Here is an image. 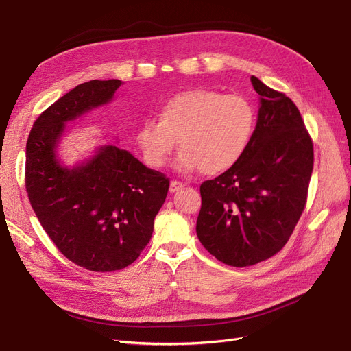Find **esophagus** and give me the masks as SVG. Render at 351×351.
Masks as SVG:
<instances>
[{
	"instance_id": "34e87169",
	"label": "esophagus",
	"mask_w": 351,
	"mask_h": 351,
	"mask_svg": "<svg viewBox=\"0 0 351 351\" xmlns=\"http://www.w3.org/2000/svg\"><path fill=\"white\" fill-rule=\"evenodd\" d=\"M183 187H184V184L181 183V181H177V180H173L171 183H170V191H171V193H177V191H180Z\"/></svg>"
}]
</instances>
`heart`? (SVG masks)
Masks as SVG:
<instances>
[{
    "label": "heart",
    "instance_id": "heart-1",
    "mask_svg": "<svg viewBox=\"0 0 351 351\" xmlns=\"http://www.w3.org/2000/svg\"><path fill=\"white\" fill-rule=\"evenodd\" d=\"M157 118L135 134L144 162L158 170L177 148V165L184 171L202 168L208 176L230 170L246 152L256 125V112L246 97L194 88L176 93L157 109Z\"/></svg>",
    "mask_w": 351,
    "mask_h": 351
}]
</instances>
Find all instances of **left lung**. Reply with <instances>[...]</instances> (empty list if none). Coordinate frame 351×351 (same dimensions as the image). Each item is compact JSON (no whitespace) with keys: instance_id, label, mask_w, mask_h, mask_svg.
<instances>
[{"instance_id":"obj_1","label":"left lung","mask_w":351,"mask_h":351,"mask_svg":"<svg viewBox=\"0 0 351 351\" xmlns=\"http://www.w3.org/2000/svg\"><path fill=\"white\" fill-rule=\"evenodd\" d=\"M261 97L256 128L243 157L200 186L197 232L220 262L250 266L281 250L306 203L314 149L298 108L285 93L250 77Z\"/></svg>"}]
</instances>
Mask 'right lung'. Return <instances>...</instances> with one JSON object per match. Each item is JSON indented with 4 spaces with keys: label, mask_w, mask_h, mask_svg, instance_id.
<instances>
[{
    "label": "right lung",
    "mask_w": 351,
    "mask_h": 351,
    "mask_svg": "<svg viewBox=\"0 0 351 351\" xmlns=\"http://www.w3.org/2000/svg\"><path fill=\"white\" fill-rule=\"evenodd\" d=\"M121 85H77L36 119L25 145V190L38 221L69 261L93 272L123 269L139 256L170 187L162 173L117 145L73 168L56 156L64 122L108 104Z\"/></svg>",
    "instance_id": "add662e5"
}]
</instances>
